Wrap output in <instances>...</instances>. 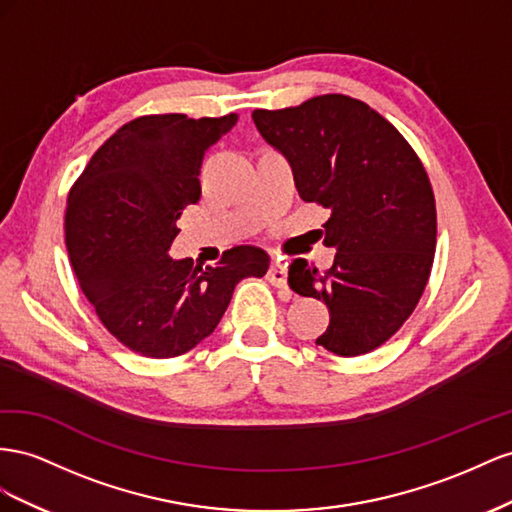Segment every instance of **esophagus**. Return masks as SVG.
<instances>
[{
  "mask_svg": "<svg viewBox=\"0 0 512 512\" xmlns=\"http://www.w3.org/2000/svg\"><path fill=\"white\" fill-rule=\"evenodd\" d=\"M268 281L274 285V287H281V289H287V264L283 259H274L272 266L268 270Z\"/></svg>",
  "mask_w": 512,
  "mask_h": 512,
  "instance_id": "obj_1",
  "label": "esophagus"
}]
</instances>
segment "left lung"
Segmentation results:
<instances>
[{
    "label": "left lung",
    "instance_id": "left-lung-1",
    "mask_svg": "<svg viewBox=\"0 0 512 512\" xmlns=\"http://www.w3.org/2000/svg\"><path fill=\"white\" fill-rule=\"evenodd\" d=\"M255 126L294 171L304 201L330 210L334 264L289 266V287L328 306L315 341L337 356L369 354L410 317L427 287L437 238L435 197L412 145L367 102L343 94L255 109Z\"/></svg>",
    "mask_w": 512,
    "mask_h": 512
}]
</instances>
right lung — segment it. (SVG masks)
<instances>
[{
    "instance_id": "obj_1",
    "label": "right lung",
    "mask_w": 512,
    "mask_h": 512,
    "mask_svg": "<svg viewBox=\"0 0 512 512\" xmlns=\"http://www.w3.org/2000/svg\"><path fill=\"white\" fill-rule=\"evenodd\" d=\"M236 122V113L143 115L102 143L70 188L72 270L102 326L130 352H191L214 332L236 285L268 272V253L248 244L206 268L169 257L182 210L201 197L203 156Z\"/></svg>"
}]
</instances>
